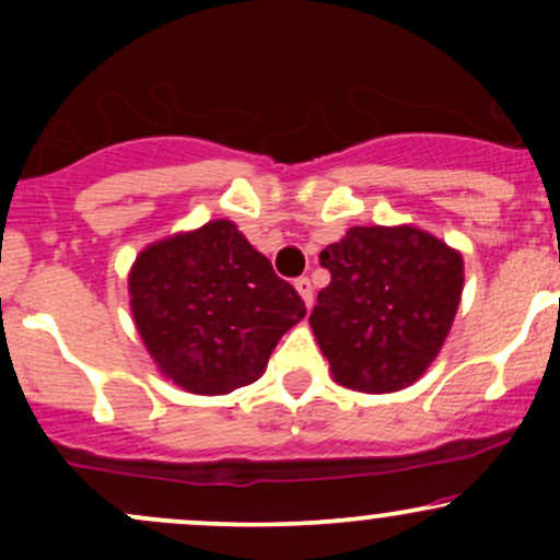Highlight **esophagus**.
<instances>
[{"instance_id": "esophagus-1", "label": "esophagus", "mask_w": 560, "mask_h": 560, "mask_svg": "<svg viewBox=\"0 0 560 560\" xmlns=\"http://www.w3.org/2000/svg\"><path fill=\"white\" fill-rule=\"evenodd\" d=\"M294 289H298L300 298L305 300V305L311 307L313 305V284H311V279H307V276H300V279L294 281Z\"/></svg>"}]
</instances>
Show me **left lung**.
Listing matches in <instances>:
<instances>
[{
    "instance_id": "8db88e82",
    "label": "left lung",
    "mask_w": 560,
    "mask_h": 560,
    "mask_svg": "<svg viewBox=\"0 0 560 560\" xmlns=\"http://www.w3.org/2000/svg\"><path fill=\"white\" fill-rule=\"evenodd\" d=\"M331 273L311 326L342 387H410L445 345L464 292L458 249L416 226H352L320 253Z\"/></svg>"
}]
</instances>
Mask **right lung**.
I'll return each instance as SVG.
<instances>
[{
  "label": "right lung",
  "mask_w": 560,
  "mask_h": 560,
  "mask_svg": "<svg viewBox=\"0 0 560 560\" xmlns=\"http://www.w3.org/2000/svg\"><path fill=\"white\" fill-rule=\"evenodd\" d=\"M128 294L160 374L195 395L258 382L276 342L305 318L294 287L226 218L141 249Z\"/></svg>",
  "instance_id": "obj_1"
}]
</instances>
